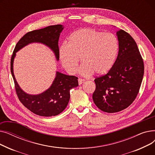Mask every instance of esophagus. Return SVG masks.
Returning <instances> with one entry per match:
<instances>
[{
	"mask_svg": "<svg viewBox=\"0 0 155 155\" xmlns=\"http://www.w3.org/2000/svg\"><path fill=\"white\" fill-rule=\"evenodd\" d=\"M78 84L79 85H81L84 82H85V80L84 79H82V78H78Z\"/></svg>",
	"mask_w": 155,
	"mask_h": 155,
	"instance_id": "esophagus-1",
	"label": "esophagus"
}]
</instances>
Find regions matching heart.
Here are the masks:
<instances>
[{
	"instance_id": "1",
	"label": "heart",
	"mask_w": 155,
	"mask_h": 155,
	"mask_svg": "<svg viewBox=\"0 0 155 155\" xmlns=\"http://www.w3.org/2000/svg\"><path fill=\"white\" fill-rule=\"evenodd\" d=\"M118 50L119 43L115 35L84 28L73 32L68 43L60 47L59 56L63 67L71 75L77 71L81 58L84 64L80 72L84 76H90L94 72L103 75L109 71Z\"/></svg>"
}]
</instances>
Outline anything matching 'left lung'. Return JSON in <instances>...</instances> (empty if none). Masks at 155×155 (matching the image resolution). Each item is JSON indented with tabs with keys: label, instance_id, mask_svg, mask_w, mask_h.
Wrapping results in <instances>:
<instances>
[{
	"label": "left lung",
	"instance_id": "obj_1",
	"mask_svg": "<svg viewBox=\"0 0 155 155\" xmlns=\"http://www.w3.org/2000/svg\"><path fill=\"white\" fill-rule=\"evenodd\" d=\"M119 53L111 69L94 80L92 99L101 110L114 113L126 109L139 92L144 75V62L134 39L123 29L117 31Z\"/></svg>",
	"mask_w": 155,
	"mask_h": 155
}]
</instances>
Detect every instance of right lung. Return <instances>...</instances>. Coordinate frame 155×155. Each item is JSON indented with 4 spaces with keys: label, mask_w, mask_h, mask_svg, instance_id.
Wrapping results in <instances>:
<instances>
[{
    "label": "right lung",
    "mask_w": 155,
    "mask_h": 155,
    "mask_svg": "<svg viewBox=\"0 0 155 155\" xmlns=\"http://www.w3.org/2000/svg\"><path fill=\"white\" fill-rule=\"evenodd\" d=\"M63 29L62 25L57 24L27 32L16 44L11 56V71L18 98L28 109L40 116H54L64 110L70 100V90L78 85V78L56 71L53 82L48 90L41 94L29 95L24 92L16 82L13 72L14 59L15 53L24 46L31 43H41L50 47L58 60V40Z\"/></svg>",
    "instance_id": "1"
}]
</instances>
